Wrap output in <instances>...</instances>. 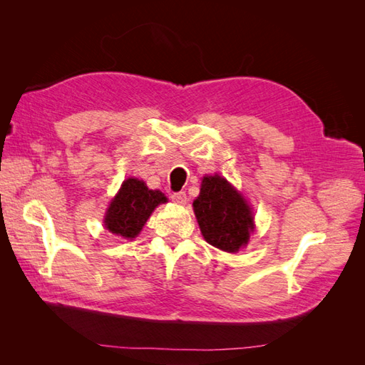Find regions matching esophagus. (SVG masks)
Instances as JSON below:
<instances>
[{"label": "esophagus", "instance_id": "obj_1", "mask_svg": "<svg viewBox=\"0 0 365 365\" xmlns=\"http://www.w3.org/2000/svg\"><path fill=\"white\" fill-rule=\"evenodd\" d=\"M170 197H172V201H173L175 204L184 205V204L187 202V195H185V192H178V193H173Z\"/></svg>", "mask_w": 365, "mask_h": 365}]
</instances>
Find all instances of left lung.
<instances>
[{
    "label": "left lung",
    "instance_id": "1",
    "mask_svg": "<svg viewBox=\"0 0 365 365\" xmlns=\"http://www.w3.org/2000/svg\"><path fill=\"white\" fill-rule=\"evenodd\" d=\"M193 210L201 233L210 245L236 252L248 244L254 217L247 201L227 180L217 175L204 176Z\"/></svg>",
    "mask_w": 365,
    "mask_h": 365
}]
</instances>
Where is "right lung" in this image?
<instances>
[{
    "mask_svg": "<svg viewBox=\"0 0 365 365\" xmlns=\"http://www.w3.org/2000/svg\"><path fill=\"white\" fill-rule=\"evenodd\" d=\"M163 202H168V197L160 190H149L143 181L129 178L121 184L120 192L109 205L105 227L125 239L135 237L150 213Z\"/></svg>",
    "mask_w": 365,
    "mask_h": 365,
    "instance_id": "obj_1",
    "label": "right lung"
}]
</instances>
